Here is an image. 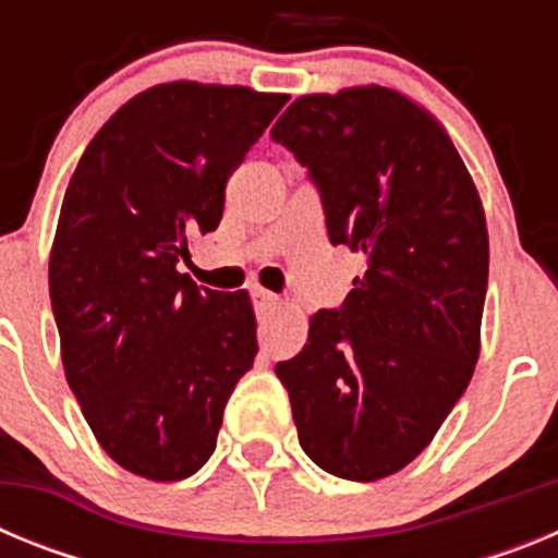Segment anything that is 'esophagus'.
<instances>
[{"mask_svg":"<svg viewBox=\"0 0 558 558\" xmlns=\"http://www.w3.org/2000/svg\"><path fill=\"white\" fill-rule=\"evenodd\" d=\"M251 302H254L256 310H270L279 304V295L270 293V290H263V288H254L251 290Z\"/></svg>","mask_w":558,"mask_h":558,"instance_id":"34e87169","label":"esophagus"}]
</instances>
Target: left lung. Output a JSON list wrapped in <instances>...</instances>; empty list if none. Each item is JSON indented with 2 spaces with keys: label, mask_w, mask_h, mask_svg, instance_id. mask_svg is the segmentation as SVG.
Returning <instances> with one entry per match:
<instances>
[{
  "label": "left lung",
  "mask_w": 558,
  "mask_h": 558,
  "mask_svg": "<svg viewBox=\"0 0 558 558\" xmlns=\"http://www.w3.org/2000/svg\"><path fill=\"white\" fill-rule=\"evenodd\" d=\"M270 140L307 167L332 245L366 254L338 310L276 363L302 450L379 481L413 461L470 386L489 282L486 218L447 131L393 88L299 97Z\"/></svg>",
  "instance_id": "1"
}]
</instances>
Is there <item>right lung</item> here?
Listing matches in <instances>:
<instances>
[{
    "instance_id": "1",
    "label": "right lung",
    "mask_w": 558,
    "mask_h": 558,
    "mask_svg": "<svg viewBox=\"0 0 558 558\" xmlns=\"http://www.w3.org/2000/svg\"><path fill=\"white\" fill-rule=\"evenodd\" d=\"M284 102L161 83L113 113L69 181L49 254L63 372L102 450L133 475H195L254 366L248 293L198 288L179 263L192 234L218 229L226 181Z\"/></svg>"
}]
</instances>
